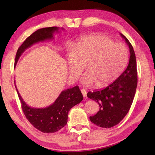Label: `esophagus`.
<instances>
[{
  "mask_svg": "<svg viewBox=\"0 0 155 155\" xmlns=\"http://www.w3.org/2000/svg\"><path fill=\"white\" fill-rule=\"evenodd\" d=\"M81 93H82V94H83V97H84V98H86V97H87V91H86V90H85V89H82V90H81Z\"/></svg>",
  "mask_w": 155,
  "mask_h": 155,
  "instance_id": "34e87169",
  "label": "esophagus"
}]
</instances>
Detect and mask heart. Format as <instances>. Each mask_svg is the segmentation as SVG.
<instances>
[{
    "label": "heart",
    "mask_w": 155,
    "mask_h": 155,
    "mask_svg": "<svg viewBox=\"0 0 155 155\" xmlns=\"http://www.w3.org/2000/svg\"><path fill=\"white\" fill-rule=\"evenodd\" d=\"M128 54L123 44L115 43L105 36L93 35L84 37L73 45V50L67 54L69 75L77 79L85 68L88 71L81 78L86 87H104L113 83L123 72Z\"/></svg>",
    "instance_id": "heart-1"
}]
</instances>
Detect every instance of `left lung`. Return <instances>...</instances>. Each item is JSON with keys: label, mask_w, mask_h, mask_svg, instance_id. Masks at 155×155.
<instances>
[{"label": "left lung", "mask_w": 155, "mask_h": 155, "mask_svg": "<svg viewBox=\"0 0 155 155\" xmlns=\"http://www.w3.org/2000/svg\"><path fill=\"white\" fill-rule=\"evenodd\" d=\"M120 35L129 47L130 58L127 68L104 89L87 93L88 98L96 101L100 107L96 114L90 117V120L102 128L113 127L123 119L133 103L137 87L135 53L128 39Z\"/></svg>", "instance_id": "obj_1"}]
</instances>
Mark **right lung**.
I'll return each mask as SVG.
<instances>
[{"label":"right lung","instance_id":"add662e5","mask_svg":"<svg viewBox=\"0 0 155 155\" xmlns=\"http://www.w3.org/2000/svg\"><path fill=\"white\" fill-rule=\"evenodd\" d=\"M59 29L60 28L57 27L42 28L29 36L18 49L15 65L26 49L37 42L52 40L54 32H59ZM61 30H64V28H61ZM15 87L25 117L34 127L46 133H55L63 128L67 123L68 112L71 108L80 103L83 99L79 87L76 86L62 91L54 103L47 107L32 108L23 101L16 84Z\"/></svg>","mask_w":155,"mask_h":155}]
</instances>
